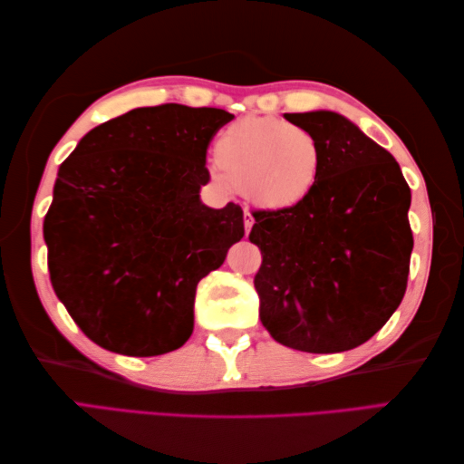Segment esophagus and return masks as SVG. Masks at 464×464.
I'll use <instances>...</instances> for the list:
<instances>
[{"instance_id": "obj_1", "label": "esophagus", "mask_w": 464, "mask_h": 464, "mask_svg": "<svg viewBox=\"0 0 464 464\" xmlns=\"http://www.w3.org/2000/svg\"><path fill=\"white\" fill-rule=\"evenodd\" d=\"M253 215L249 213V209H245L243 211V223H245V233H249L251 231V227H253Z\"/></svg>"}]
</instances>
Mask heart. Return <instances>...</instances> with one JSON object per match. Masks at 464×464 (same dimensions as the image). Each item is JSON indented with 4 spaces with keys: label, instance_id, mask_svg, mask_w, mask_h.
<instances>
[{
    "label": "heart",
    "instance_id": "b5f03b06",
    "mask_svg": "<svg viewBox=\"0 0 464 464\" xmlns=\"http://www.w3.org/2000/svg\"><path fill=\"white\" fill-rule=\"evenodd\" d=\"M215 183L247 193L265 209H291L319 183L323 145L307 127L281 117L249 115L217 137Z\"/></svg>",
    "mask_w": 464,
    "mask_h": 464
}]
</instances>
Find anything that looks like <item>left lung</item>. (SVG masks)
Segmentation results:
<instances>
[{
	"label": "left lung",
	"mask_w": 464,
	"mask_h": 464,
	"mask_svg": "<svg viewBox=\"0 0 464 464\" xmlns=\"http://www.w3.org/2000/svg\"><path fill=\"white\" fill-rule=\"evenodd\" d=\"M323 145L319 183L303 203L253 211L249 241L259 317L271 337L304 353L369 341L407 291L411 189L387 150L333 111L285 113Z\"/></svg>",
	"instance_id": "1"
}]
</instances>
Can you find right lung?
I'll return each instance as SVG.
<instances>
[{
	"instance_id": "right-lung-1",
	"label": "right lung",
	"mask_w": 464,
	"mask_h": 464,
	"mask_svg": "<svg viewBox=\"0 0 464 464\" xmlns=\"http://www.w3.org/2000/svg\"><path fill=\"white\" fill-rule=\"evenodd\" d=\"M231 120L215 107H140L59 165L44 219L49 279L100 347L157 357L191 337L197 283L245 235L239 205L199 199L207 150Z\"/></svg>"
}]
</instances>
